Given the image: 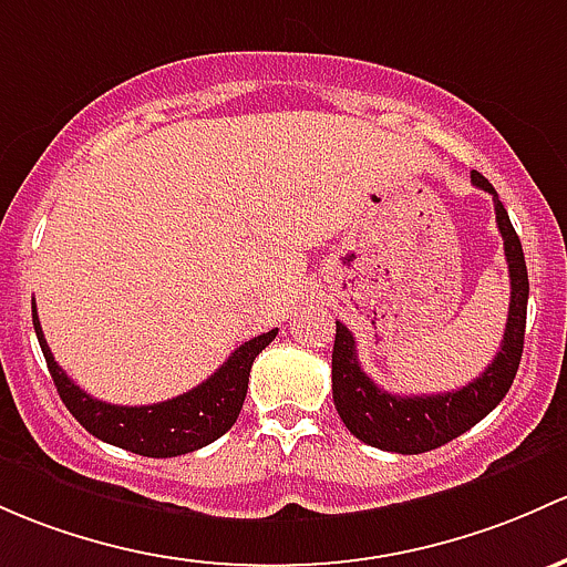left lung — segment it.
<instances>
[{"label":"left lung","instance_id":"8db88e82","mask_svg":"<svg viewBox=\"0 0 567 567\" xmlns=\"http://www.w3.org/2000/svg\"><path fill=\"white\" fill-rule=\"evenodd\" d=\"M475 187L486 189L494 198L497 228L503 234L505 260L511 274V307L508 323H505L503 342L492 363L458 391L432 393V396H396L372 383L361 369L355 339L337 320V337H333L331 353V391L337 413L350 434L363 440L367 445L393 454H424L440 449L451 440L473 429L481 419H486L503 396L508 393L516 378L524 348V326H527V296L529 279L524 264L522 241L511 225L508 212L499 204L497 193L478 171H473Z\"/></svg>","mask_w":567,"mask_h":567}]
</instances>
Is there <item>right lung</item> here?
<instances>
[{
  "instance_id": "obj_1",
  "label": "right lung",
  "mask_w": 567,
  "mask_h": 567,
  "mask_svg": "<svg viewBox=\"0 0 567 567\" xmlns=\"http://www.w3.org/2000/svg\"><path fill=\"white\" fill-rule=\"evenodd\" d=\"M32 323L40 348H43L53 385H56L59 396H62L64 408L73 413V419L103 443L152 458L189 454V451H198L217 437H223L241 413L252 361L277 337V329H271L249 339V342L238 344L230 359L212 378L204 380L198 389L182 393V396L168 399V402L143 404V408H124V404L100 402V399L81 391L64 374V369L53 361L34 307Z\"/></svg>"
}]
</instances>
